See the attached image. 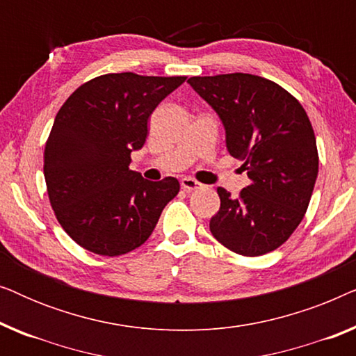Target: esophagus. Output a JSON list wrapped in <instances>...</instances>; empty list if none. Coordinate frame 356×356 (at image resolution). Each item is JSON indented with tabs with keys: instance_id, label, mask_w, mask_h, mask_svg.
<instances>
[{
	"instance_id": "34e87169",
	"label": "esophagus",
	"mask_w": 356,
	"mask_h": 356,
	"mask_svg": "<svg viewBox=\"0 0 356 356\" xmlns=\"http://www.w3.org/2000/svg\"><path fill=\"white\" fill-rule=\"evenodd\" d=\"M181 188L186 189V191H193V189L202 188V184L197 183L196 179H193V178H189V177H184V178H181Z\"/></svg>"
}]
</instances>
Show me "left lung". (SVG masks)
<instances>
[{
    "label": "left lung",
    "instance_id": "left-lung-1",
    "mask_svg": "<svg viewBox=\"0 0 356 356\" xmlns=\"http://www.w3.org/2000/svg\"><path fill=\"white\" fill-rule=\"evenodd\" d=\"M188 84L216 110L227 150L251 179L238 197L217 188L220 209L209 223L213 238L241 256L277 250L303 220L318 178L308 115L284 87L259 76H196Z\"/></svg>",
    "mask_w": 356,
    "mask_h": 356
}]
</instances>
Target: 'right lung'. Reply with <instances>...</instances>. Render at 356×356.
Instances as JSON below:
<instances>
[{
    "label": "right lung",
    "instance_id": "1",
    "mask_svg": "<svg viewBox=\"0 0 356 356\" xmlns=\"http://www.w3.org/2000/svg\"><path fill=\"white\" fill-rule=\"evenodd\" d=\"M184 81L104 74L72 92L58 111L43 175L58 222L84 250L110 257L136 250L178 194L177 178L147 181L129 163L147 138L149 116Z\"/></svg>",
    "mask_w": 356,
    "mask_h": 356
}]
</instances>
